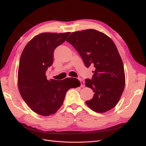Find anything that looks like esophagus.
<instances>
[{"instance_id": "34e87169", "label": "esophagus", "mask_w": 146, "mask_h": 146, "mask_svg": "<svg viewBox=\"0 0 146 146\" xmlns=\"http://www.w3.org/2000/svg\"><path fill=\"white\" fill-rule=\"evenodd\" d=\"M79 80H80V84H81V87L83 88L85 86V82H84V81L82 80V79L81 78H79Z\"/></svg>"}]
</instances>
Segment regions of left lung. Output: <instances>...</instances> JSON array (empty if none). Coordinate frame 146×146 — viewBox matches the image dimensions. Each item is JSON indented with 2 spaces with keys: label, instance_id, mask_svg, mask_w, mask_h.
Returning <instances> with one entry per match:
<instances>
[{
  "label": "left lung",
  "instance_id": "left-lung-1",
  "mask_svg": "<svg viewBox=\"0 0 146 146\" xmlns=\"http://www.w3.org/2000/svg\"><path fill=\"white\" fill-rule=\"evenodd\" d=\"M66 41L74 46L87 68L94 66L91 80L85 85L94 92L86 105L97 113H105L118 103L124 90V68L117 48L112 39L94 29L70 34Z\"/></svg>",
  "mask_w": 146,
  "mask_h": 146
}]
</instances>
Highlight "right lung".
I'll return each mask as SVG.
<instances>
[{
  "instance_id": "right-lung-1",
  "label": "right lung",
  "mask_w": 146,
  "mask_h": 146,
  "mask_svg": "<svg viewBox=\"0 0 146 146\" xmlns=\"http://www.w3.org/2000/svg\"><path fill=\"white\" fill-rule=\"evenodd\" d=\"M70 33L39 34L22 52L17 75L19 90L29 108L39 115L54 114L62 106L68 90L80 86L75 78L48 80L46 76V70L53 63L55 49Z\"/></svg>"
}]
</instances>
